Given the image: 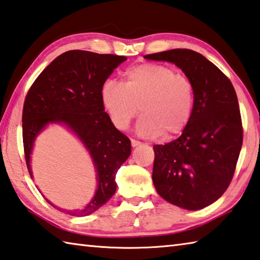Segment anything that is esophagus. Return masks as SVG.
Masks as SVG:
<instances>
[{
  "instance_id": "obj_1",
  "label": "esophagus",
  "mask_w": 260,
  "mask_h": 260,
  "mask_svg": "<svg viewBox=\"0 0 260 260\" xmlns=\"http://www.w3.org/2000/svg\"><path fill=\"white\" fill-rule=\"evenodd\" d=\"M131 143H132V146H133V148H135V146H139V145H141V142H140V141H138V140H133V139L131 140Z\"/></svg>"
}]
</instances>
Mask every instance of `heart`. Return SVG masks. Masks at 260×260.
<instances>
[{
    "label": "heart",
    "instance_id": "b5f03b06",
    "mask_svg": "<svg viewBox=\"0 0 260 260\" xmlns=\"http://www.w3.org/2000/svg\"><path fill=\"white\" fill-rule=\"evenodd\" d=\"M101 102L118 129H126L141 109L139 134L173 138L191 121L196 92L193 83L175 68L143 63L127 72L125 83L107 79L101 87Z\"/></svg>",
    "mask_w": 260,
    "mask_h": 260
}]
</instances>
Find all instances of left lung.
<instances>
[{"instance_id": "left-lung-1", "label": "left lung", "mask_w": 260, "mask_h": 260, "mask_svg": "<svg viewBox=\"0 0 260 260\" xmlns=\"http://www.w3.org/2000/svg\"><path fill=\"white\" fill-rule=\"evenodd\" d=\"M144 58L173 62L194 86V111L182 135L153 145L152 181L166 201L202 209L223 196L237 167L243 140L237 93L230 79L196 51L174 49Z\"/></svg>"}]
</instances>
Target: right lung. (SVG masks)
<instances>
[{
    "mask_svg": "<svg viewBox=\"0 0 260 260\" xmlns=\"http://www.w3.org/2000/svg\"><path fill=\"white\" fill-rule=\"evenodd\" d=\"M125 60L124 55L67 51L40 74L27 93L22 141L30 177L32 146L49 124H62L72 131L82 141L95 167L98 188L91 202L83 209L63 210L66 214L88 216L105 205L116 192L117 171L131 154L129 139L116 128L101 102L103 83Z\"/></svg>",
    "mask_w": 260,
    "mask_h": 260,
    "instance_id": "obj_1",
    "label": "right lung"
}]
</instances>
